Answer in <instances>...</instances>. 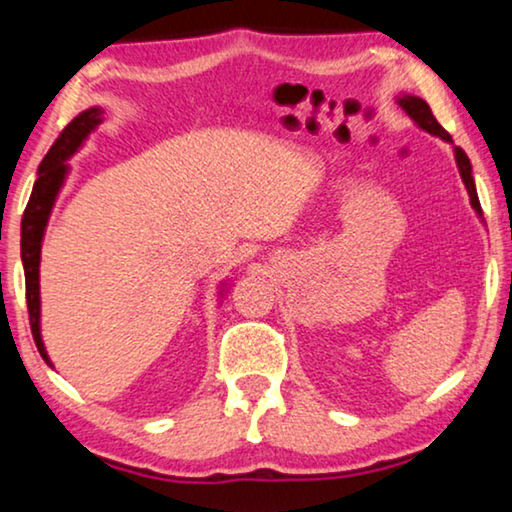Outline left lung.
Here are the masks:
<instances>
[{
  "label": "left lung",
  "mask_w": 512,
  "mask_h": 512,
  "mask_svg": "<svg viewBox=\"0 0 512 512\" xmlns=\"http://www.w3.org/2000/svg\"><path fill=\"white\" fill-rule=\"evenodd\" d=\"M398 104H401L405 114H408L412 121L419 125V128L431 132V135H436L440 139H445V142H452L450 132H447L443 125L436 121V116L431 114V107L422 100V97L403 95V97H398ZM454 158H457V167H459L461 179H464V184H466V191H468V195H471V205H473L475 212L482 214L478 191H475V181H473V174H471V160H468L464 149H459V146H454Z\"/></svg>",
  "instance_id": "1"
}]
</instances>
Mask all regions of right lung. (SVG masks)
I'll use <instances>...</instances> for the list:
<instances>
[{
	"label": "right lung",
	"instance_id": "add662e5",
	"mask_svg": "<svg viewBox=\"0 0 512 512\" xmlns=\"http://www.w3.org/2000/svg\"><path fill=\"white\" fill-rule=\"evenodd\" d=\"M102 123V109H86L60 132L51 149H48L46 158L39 165V177L34 181L30 202H27L23 223H20V258H23L25 268V296H27V312H30V326L32 338L37 342L39 354L44 356L46 363L48 354L41 340L39 328V258H41V240H44V230L51 216V209L55 205L62 184L67 177V163L69 156H74L76 149L83 144L90 132Z\"/></svg>",
	"mask_w": 512,
	"mask_h": 512
}]
</instances>
